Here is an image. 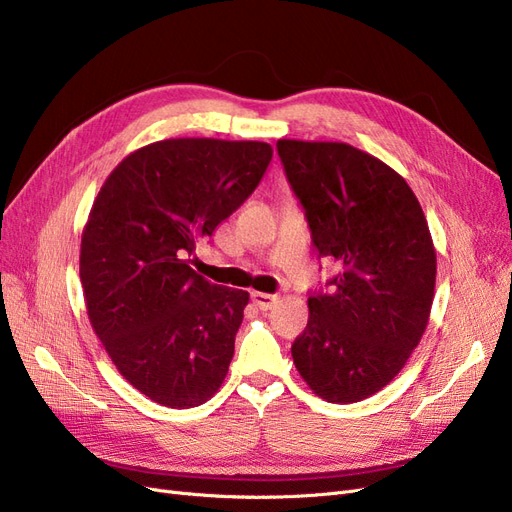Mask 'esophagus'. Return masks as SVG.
<instances>
[{
    "mask_svg": "<svg viewBox=\"0 0 512 512\" xmlns=\"http://www.w3.org/2000/svg\"><path fill=\"white\" fill-rule=\"evenodd\" d=\"M252 301L258 309L269 311L277 303V296L275 294H264V292H252Z\"/></svg>",
    "mask_w": 512,
    "mask_h": 512,
    "instance_id": "esophagus-1",
    "label": "esophagus"
}]
</instances>
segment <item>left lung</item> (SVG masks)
I'll return each instance as SVG.
<instances>
[{
    "mask_svg": "<svg viewBox=\"0 0 512 512\" xmlns=\"http://www.w3.org/2000/svg\"><path fill=\"white\" fill-rule=\"evenodd\" d=\"M277 152L322 258L339 264L309 296L296 370L337 404L377 394L407 364L434 301L436 252L415 192L392 167L343 142L279 139Z\"/></svg>",
    "mask_w": 512,
    "mask_h": 512,
    "instance_id": "1",
    "label": "left lung"
}]
</instances>
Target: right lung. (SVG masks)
<instances>
[{"instance_id": "right-lung-1", "label": "right lung", "mask_w": 512, "mask_h": 512, "mask_svg": "<svg viewBox=\"0 0 512 512\" xmlns=\"http://www.w3.org/2000/svg\"><path fill=\"white\" fill-rule=\"evenodd\" d=\"M271 158L264 142L163 139L122 158L88 214V320L118 373L163 407H199L228 373L250 294L211 284L190 254L252 195Z\"/></svg>"}]
</instances>
